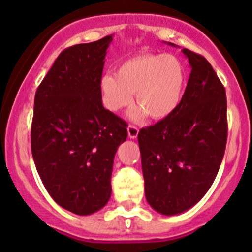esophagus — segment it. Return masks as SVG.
<instances>
[{
  "mask_svg": "<svg viewBox=\"0 0 252 252\" xmlns=\"http://www.w3.org/2000/svg\"><path fill=\"white\" fill-rule=\"evenodd\" d=\"M138 133H139V129L135 126H128V135L130 139H135L138 137Z\"/></svg>",
  "mask_w": 252,
  "mask_h": 252,
  "instance_id": "obj_1",
  "label": "esophagus"
}]
</instances>
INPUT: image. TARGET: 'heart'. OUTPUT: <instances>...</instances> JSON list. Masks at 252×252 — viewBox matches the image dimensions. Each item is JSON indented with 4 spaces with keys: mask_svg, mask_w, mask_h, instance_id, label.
Returning a JSON list of instances; mask_svg holds the SVG:
<instances>
[{
    "mask_svg": "<svg viewBox=\"0 0 252 252\" xmlns=\"http://www.w3.org/2000/svg\"><path fill=\"white\" fill-rule=\"evenodd\" d=\"M187 70L174 55L144 53L121 64L118 74L105 73L99 81L103 105L110 112L128 107L135 94L139 103L129 112L130 118L139 121L148 113L150 118L168 117L180 104L184 94Z\"/></svg>",
    "mask_w": 252,
    "mask_h": 252,
    "instance_id": "obj_1",
    "label": "heart"
}]
</instances>
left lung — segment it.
<instances>
[{
  "mask_svg": "<svg viewBox=\"0 0 252 252\" xmlns=\"http://www.w3.org/2000/svg\"><path fill=\"white\" fill-rule=\"evenodd\" d=\"M182 51L191 67L182 102L138 134L147 201L169 216L187 211L208 192L227 139L224 86L203 56Z\"/></svg>",
  "mask_w": 252,
  "mask_h": 252,
  "instance_id": "obj_1",
  "label": "left lung"
}]
</instances>
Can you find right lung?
<instances>
[{
	"label": "right lung",
	"instance_id": "right-lung-1",
	"mask_svg": "<svg viewBox=\"0 0 252 252\" xmlns=\"http://www.w3.org/2000/svg\"><path fill=\"white\" fill-rule=\"evenodd\" d=\"M113 36L64 49L37 88L31 148L52 199L77 215L100 210L112 194L114 155L126 123L103 107L99 93Z\"/></svg>",
	"mask_w": 252,
	"mask_h": 252
}]
</instances>
